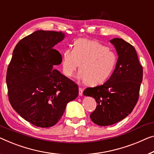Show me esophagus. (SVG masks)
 <instances>
[{"mask_svg":"<svg viewBox=\"0 0 154 154\" xmlns=\"http://www.w3.org/2000/svg\"><path fill=\"white\" fill-rule=\"evenodd\" d=\"M83 91H84V89L81 88V87H79V95L80 96H82V95H83Z\"/></svg>","mask_w":154,"mask_h":154,"instance_id":"obj_1","label":"esophagus"}]
</instances>
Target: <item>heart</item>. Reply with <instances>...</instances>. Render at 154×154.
<instances>
[{"label": "heart", "instance_id": "obj_1", "mask_svg": "<svg viewBox=\"0 0 154 154\" xmlns=\"http://www.w3.org/2000/svg\"><path fill=\"white\" fill-rule=\"evenodd\" d=\"M117 61L116 54L99 41L79 38L73 43L72 50L63 51L61 66L64 75L72 77L80 65L79 80L89 86H97L111 77Z\"/></svg>", "mask_w": 154, "mask_h": 154}]
</instances>
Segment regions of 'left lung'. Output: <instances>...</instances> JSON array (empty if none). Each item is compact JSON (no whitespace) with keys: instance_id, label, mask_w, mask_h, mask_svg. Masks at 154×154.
<instances>
[{"instance_id":"left-lung-1","label":"left lung","mask_w":154,"mask_h":154,"mask_svg":"<svg viewBox=\"0 0 154 154\" xmlns=\"http://www.w3.org/2000/svg\"><path fill=\"white\" fill-rule=\"evenodd\" d=\"M110 42L118 55L113 74L104 84L87 88L83 93L95 98L97 105L90 118L100 126L114 125L131 113L138 100L143 76L134 47L122 38H114Z\"/></svg>"}]
</instances>
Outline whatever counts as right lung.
<instances>
[{
    "label": "right lung",
    "mask_w": 154,
    "mask_h": 154,
    "mask_svg": "<svg viewBox=\"0 0 154 154\" xmlns=\"http://www.w3.org/2000/svg\"><path fill=\"white\" fill-rule=\"evenodd\" d=\"M64 36L61 32L38 30L22 38L14 50L7 70L11 106L36 127L56 125L68 103L79 94L74 82L54 69L62 58L53 47Z\"/></svg>",
    "instance_id": "obj_1"
}]
</instances>
